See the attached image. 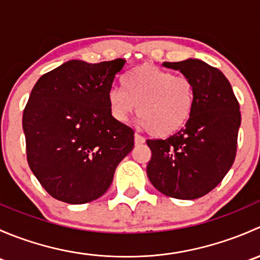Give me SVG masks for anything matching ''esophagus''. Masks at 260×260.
Segmentation results:
<instances>
[{
  "label": "esophagus",
  "mask_w": 260,
  "mask_h": 260,
  "mask_svg": "<svg viewBox=\"0 0 260 260\" xmlns=\"http://www.w3.org/2000/svg\"><path fill=\"white\" fill-rule=\"evenodd\" d=\"M135 143H136V145H142V143H145V138H143L141 135H138V133H136V135H135Z\"/></svg>",
  "instance_id": "34e87169"
}]
</instances>
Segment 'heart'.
I'll return each mask as SVG.
<instances>
[{"label":"heart","instance_id":"obj_1","mask_svg":"<svg viewBox=\"0 0 260 260\" xmlns=\"http://www.w3.org/2000/svg\"><path fill=\"white\" fill-rule=\"evenodd\" d=\"M108 107L117 122L135 113L153 137L165 138L182 129L195 109L196 88L187 75H175L153 64L133 68L123 78V90L111 88Z\"/></svg>","mask_w":260,"mask_h":260}]
</instances>
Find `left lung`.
<instances>
[{
	"label": "left lung",
	"mask_w": 260,
	"mask_h": 260,
	"mask_svg": "<svg viewBox=\"0 0 260 260\" xmlns=\"http://www.w3.org/2000/svg\"><path fill=\"white\" fill-rule=\"evenodd\" d=\"M192 79L195 109L185 127L167 140H147L152 156L147 176L170 198L193 200L214 190L237 156L242 115L225 75L198 59L164 62Z\"/></svg>",
	"instance_id": "obj_1"
}]
</instances>
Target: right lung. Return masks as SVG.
<instances>
[{"label": "right lung", "mask_w": 260, "mask_h": 260, "mask_svg": "<svg viewBox=\"0 0 260 260\" xmlns=\"http://www.w3.org/2000/svg\"><path fill=\"white\" fill-rule=\"evenodd\" d=\"M124 64L70 60L34 86L22 115L27 162L56 200L85 204L101 198L133 149L135 132L112 117L107 99Z\"/></svg>", "instance_id": "obj_1"}]
</instances>
